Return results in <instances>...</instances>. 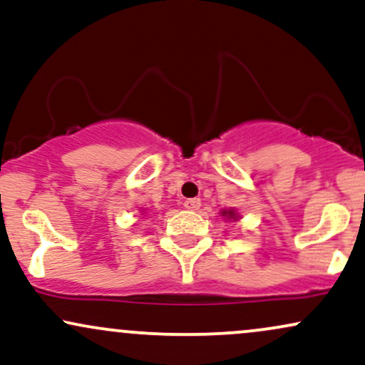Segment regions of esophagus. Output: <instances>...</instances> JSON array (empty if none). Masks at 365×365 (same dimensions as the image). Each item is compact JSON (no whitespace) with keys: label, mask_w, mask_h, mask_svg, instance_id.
I'll return each instance as SVG.
<instances>
[{"label":"esophagus","mask_w":365,"mask_h":365,"mask_svg":"<svg viewBox=\"0 0 365 365\" xmlns=\"http://www.w3.org/2000/svg\"><path fill=\"white\" fill-rule=\"evenodd\" d=\"M184 208L186 210H198L200 208V200L198 198H190L184 201Z\"/></svg>","instance_id":"esophagus-1"}]
</instances>
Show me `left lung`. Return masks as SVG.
Here are the masks:
<instances>
[{
	"label": "left lung",
	"instance_id": "obj_1",
	"mask_svg": "<svg viewBox=\"0 0 365 365\" xmlns=\"http://www.w3.org/2000/svg\"><path fill=\"white\" fill-rule=\"evenodd\" d=\"M222 215H224V217L227 215V217H232V218H234L235 213L232 212V210H227V212H222Z\"/></svg>",
	"mask_w": 365,
	"mask_h": 365
}]
</instances>
